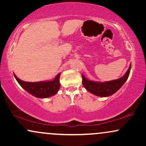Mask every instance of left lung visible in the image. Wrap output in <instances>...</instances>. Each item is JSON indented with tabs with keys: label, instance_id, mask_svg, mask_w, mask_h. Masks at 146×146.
Here are the masks:
<instances>
[{
	"label": "left lung",
	"instance_id": "8db88e82",
	"mask_svg": "<svg viewBox=\"0 0 146 146\" xmlns=\"http://www.w3.org/2000/svg\"><path fill=\"white\" fill-rule=\"evenodd\" d=\"M131 69V64L128 71L121 78L112 81L100 82L90 81L82 75V84L84 88L92 94L100 97H108L113 95L119 89L128 78Z\"/></svg>",
	"mask_w": 146,
	"mask_h": 146
}]
</instances>
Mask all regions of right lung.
<instances>
[{
	"instance_id": "add662e5",
	"label": "right lung",
	"mask_w": 146,
	"mask_h": 146,
	"mask_svg": "<svg viewBox=\"0 0 146 146\" xmlns=\"http://www.w3.org/2000/svg\"><path fill=\"white\" fill-rule=\"evenodd\" d=\"M14 75L18 84L25 90L38 98H47L56 95L60 87V73H58L54 80L51 81L38 82H27L23 81L18 78L14 73Z\"/></svg>"
}]
</instances>
